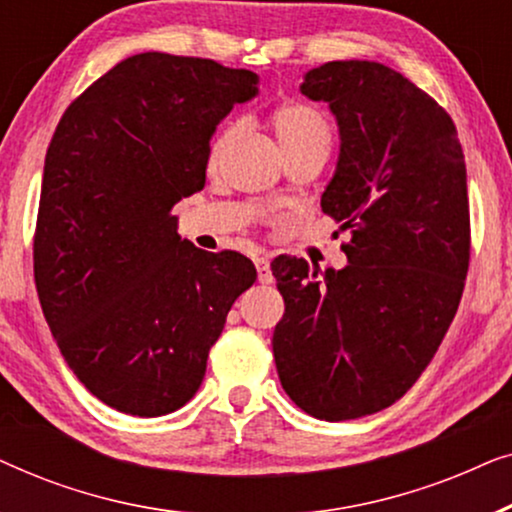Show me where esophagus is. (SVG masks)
<instances>
[{"instance_id": "34e87169", "label": "esophagus", "mask_w": 512, "mask_h": 512, "mask_svg": "<svg viewBox=\"0 0 512 512\" xmlns=\"http://www.w3.org/2000/svg\"><path fill=\"white\" fill-rule=\"evenodd\" d=\"M254 263H256V270H258V282H261V284H270L275 277H272V270H270V261H268V258L258 256Z\"/></svg>"}]
</instances>
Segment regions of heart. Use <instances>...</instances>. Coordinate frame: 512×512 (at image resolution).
<instances>
[{
    "instance_id": "b5f03b06",
    "label": "heart",
    "mask_w": 512,
    "mask_h": 512,
    "mask_svg": "<svg viewBox=\"0 0 512 512\" xmlns=\"http://www.w3.org/2000/svg\"><path fill=\"white\" fill-rule=\"evenodd\" d=\"M272 123H275L279 144H282L284 153L303 149V146H312V144L328 146V142H331V130H328L324 114H321L319 109L310 107V104H303V102L284 104V107H279L275 114H272ZM235 135H237V123L233 121L228 123L212 142V151H209L212 160L221 158V153L226 151V146Z\"/></svg>"
}]
</instances>
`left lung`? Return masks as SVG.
Wrapping results in <instances>:
<instances>
[{
    "label": "left lung",
    "mask_w": 512,
    "mask_h": 512,
    "mask_svg": "<svg viewBox=\"0 0 512 512\" xmlns=\"http://www.w3.org/2000/svg\"><path fill=\"white\" fill-rule=\"evenodd\" d=\"M340 153L321 209L349 230L347 265L277 258L284 298L272 352L307 415L345 422L396 403L438 352L468 272L466 163L452 118L382 62L335 60L303 76Z\"/></svg>",
    "instance_id": "8db88e82"
}]
</instances>
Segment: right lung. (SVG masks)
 Returning a JSON list of instances; mask_svg holds the SVG:
<instances>
[{"instance_id":"right-lung-1","label":"right lung","mask_w":512,"mask_h":512,"mask_svg":"<svg viewBox=\"0 0 512 512\" xmlns=\"http://www.w3.org/2000/svg\"><path fill=\"white\" fill-rule=\"evenodd\" d=\"M258 76L139 53L69 104L48 146L34 277L60 354L90 394L135 417L179 410L256 279L237 251H202L172 207L205 188L209 142Z\"/></svg>"}]
</instances>
